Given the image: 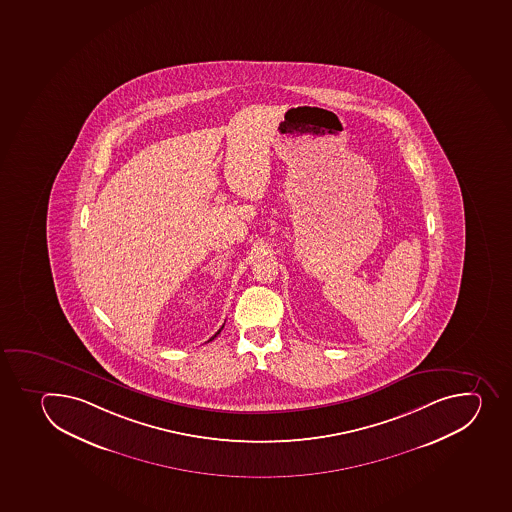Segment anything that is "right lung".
Listing matches in <instances>:
<instances>
[{"instance_id":"obj_1","label":"right lung","mask_w":512,"mask_h":512,"mask_svg":"<svg viewBox=\"0 0 512 512\" xmlns=\"http://www.w3.org/2000/svg\"><path fill=\"white\" fill-rule=\"evenodd\" d=\"M222 328H224V325H222ZM222 328H220V330H219V331H217V333H215V335H214V336H212V338H210V340H209V341L214 340L215 336L219 335L220 331H222Z\"/></svg>"}]
</instances>
